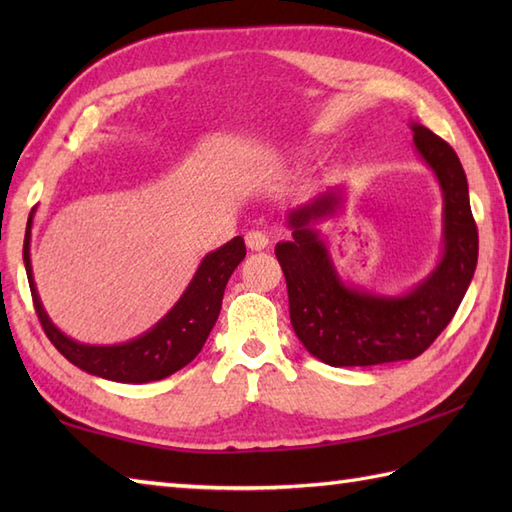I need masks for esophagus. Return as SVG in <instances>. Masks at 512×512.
<instances>
[{
    "label": "esophagus",
    "instance_id": "esophagus-1",
    "mask_svg": "<svg viewBox=\"0 0 512 512\" xmlns=\"http://www.w3.org/2000/svg\"><path fill=\"white\" fill-rule=\"evenodd\" d=\"M246 246L250 250H264L268 246V235L262 231H248L246 233Z\"/></svg>",
    "mask_w": 512,
    "mask_h": 512
}]
</instances>
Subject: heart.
Segmentation results:
<instances>
[{
	"mask_svg": "<svg viewBox=\"0 0 512 512\" xmlns=\"http://www.w3.org/2000/svg\"><path fill=\"white\" fill-rule=\"evenodd\" d=\"M310 156V149L308 147H290L286 151H281V154L275 158V165H299Z\"/></svg>",
	"mask_w": 512,
	"mask_h": 512,
	"instance_id": "b5f03b06",
	"label": "heart"
}]
</instances>
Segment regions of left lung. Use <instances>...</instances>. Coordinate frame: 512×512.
Returning <instances> with one entry per match:
<instances>
[{
	"instance_id": "obj_1",
	"label": "left lung",
	"mask_w": 512,
	"mask_h": 512,
	"mask_svg": "<svg viewBox=\"0 0 512 512\" xmlns=\"http://www.w3.org/2000/svg\"><path fill=\"white\" fill-rule=\"evenodd\" d=\"M413 147L442 191V253L431 273L405 292H374L347 281L321 224L345 209V184H332L288 211L290 239L275 246L286 275L290 323L303 347L332 367L409 361L447 328L477 266V226L460 158L442 138L409 123Z\"/></svg>"
}]
</instances>
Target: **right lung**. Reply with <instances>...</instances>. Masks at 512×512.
<instances>
[{
    "label": "right lung",
    "mask_w": 512,
    "mask_h": 512,
    "mask_svg": "<svg viewBox=\"0 0 512 512\" xmlns=\"http://www.w3.org/2000/svg\"><path fill=\"white\" fill-rule=\"evenodd\" d=\"M35 209L30 211L24 237V266L32 301H35L37 317L43 330H46L48 339L72 365L92 376L114 380V383L140 385L176 374L178 369L189 365L200 354L217 317H220L222 297L228 279H231L233 270L246 257V246L242 237L237 235L231 242L206 253L180 299L147 332L138 334L136 339H129L125 343L90 345L61 332L48 317L46 308H43L30 262V237Z\"/></svg>",
    "instance_id": "right-lung-1"
}]
</instances>
